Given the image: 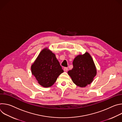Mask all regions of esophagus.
I'll return each mask as SVG.
<instances>
[{"label":"esophagus","mask_w":122,"mask_h":122,"mask_svg":"<svg viewBox=\"0 0 122 122\" xmlns=\"http://www.w3.org/2000/svg\"><path fill=\"white\" fill-rule=\"evenodd\" d=\"M68 71V68L67 67H64V71L65 72H67Z\"/></svg>","instance_id":"1"}]
</instances>
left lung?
<instances>
[{
  "label": "left lung",
  "mask_w": 122,
  "mask_h": 122,
  "mask_svg": "<svg viewBox=\"0 0 122 122\" xmlns=\"http://www.w3.org/2000/svg\"><path fill=\"white\" fill-rule=\"evenodd\" d=\"M73 66L67 73L76 85L83 87L93 81L97 69L91 56L87 52L77 56L73 61Z\"/></svg>",
  "instance_id": "1"
}]
</instances>
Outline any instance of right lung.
<instances>
[{
  "label": "right lung",
  "instance_id": "right-lung-1",
  "mask_svg": "<svg viewBox=\"0 0 122 122\" xmlns=\"http://www.w3.org/2000/svg\"><path fill=\"white\" fill-rule=\"evenodd\" d=\"M31 69L32 74L44 87L53 85L64 72L55 54L48 48H44L41 51Z\"/></svg>",
  "mask_w": 122,
  "mask_h": 122
}]
</instances>
